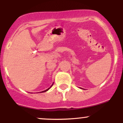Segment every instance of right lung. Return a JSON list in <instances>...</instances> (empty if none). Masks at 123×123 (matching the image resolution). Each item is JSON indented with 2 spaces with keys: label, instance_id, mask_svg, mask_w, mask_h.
I'll return each instance as SVG.
<instances>
[{
  "label": "right lung",
  "instance_id": "right-lung-1",
  "mask_svg": "<svg viewBox=\"0 0 123 123\" xmlns=\"http://www.w3.org/2000/svg\"><path fill=\"white\" fill-rule=\"evenodd\" d=\"M53 84H52V85H51V87H50V88H48V89H47V90H44V91H42V92H46V91H48V90H49V89H50V88H51V87H52V86H53Z\"/></svg>",
  "mask_w": 123,
  "mask_h": 123
}]
</instances>
